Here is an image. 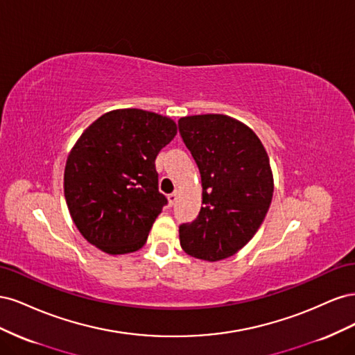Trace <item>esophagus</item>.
<instances>
[{"label":"esophagus","instance_id":"esophagus-1","mask_svg":"<svg viewBox=\"0 0 355 355\" xmlns=\"http://www.w3.org/2000/svg\"><path fill=\"white\" fill-rule=\"evenodd\" d=\"M167 200H168V204L170 206H173V204L176 202V200H178V192L175 191V192H171V194L167 197Z\"/></svg>","mask_w":355,"mask_h":355}]
</instances>
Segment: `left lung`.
<instances>
[{"label": "left lung", "instance_id": "left-lung-1", "mask_svg": "<svg viewBox=\"0 0 355 355\" xmlns=\"http://www.w3.org/2000/svg\"><path fill=\"white\" fill-rule=\"evenodd\" d=\"M179 132L198 166L204 204L179 227L180 247L197 259H227L253 239L271 206L270 157L249 125L223 114L182 116Z\"/></svg>", "mask_w": 355, "mask_h": 355}]
</instances>
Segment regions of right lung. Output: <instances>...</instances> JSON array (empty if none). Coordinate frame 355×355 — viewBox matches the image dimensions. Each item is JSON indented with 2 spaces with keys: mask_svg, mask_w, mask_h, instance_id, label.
Returning a JSON list of instances; mask_svg holds the SVG:
<instances>
[{
  "mask_svg": "<svg viewBox=\"0 0 355 355\" xmlns=\"http://www.w3.org/2000/svg\"><path fill=\"white\" fill-rule=\"evenodd\" d=\"M176 133L170 116L136 108L106 112L83 132L68 155L63 189L90 244L108 254L142 249L167 204L155 158Z\"/></svg>",
  "mask_w": 355,
  "mask_h": 355,
  "instance_id": "add662e5",
  "label": "right lung"
}]
</instances>
